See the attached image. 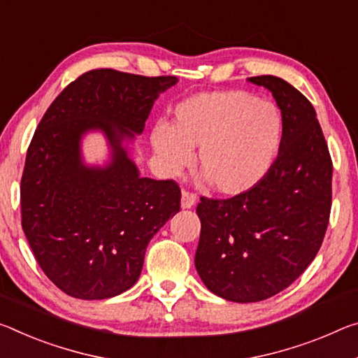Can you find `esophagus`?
<instances>
[{"label": "esophagus", "instance_id": "esophagus-1", "mask_svg": "<svg viewBox=\"0 0 358 358\" xmlns=\"http://www.w3.org/2000/svg\"><path fill=\"white\" fill-rule=\"evenodd\" d=\"M197 202V196L189 191H181V208H191Z\"/></svg>", "mask_w": 358, "mask_h": 358}]
</instances>
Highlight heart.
<instances>
[{
  "mask_svg": "<svg viewBox=\"0 0 358 358\" xmlns=\"http://www.w3.org/2000/svg\"><path fill=\"white\" fill-rule=\"evenodd\" d=\"M283 138L280 111L245 90H213L186 99L175 108L173 122H159L151 146L169 177L197 167L221 194L253 189L274 164Z\"/></svg>",
  "mask_w": 358,
  "mask_h": 358,
  "instance_id": "obj_1",
  "label": "heart"
}]
</instances>
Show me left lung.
I'll return each instance as SVG.
<instances>
[{"mask_svg":"<svg viewBox=\"0 0 358 358\" xmlns=\"http://www.w3.org/2000/svg\"><path fill=\"white\" fill-rule=\"evenodd\" d=\"M283 119L279 156L253 189L218 201L201 197L194 264L210 292L257 303L285 290L315 258L331 208L333 164L317 113L292 84L255 76Z\"/></svg>","mask_w":358,"mask_h":358,"instance_id":"obj_1","label":"left lung"}]
</instances>
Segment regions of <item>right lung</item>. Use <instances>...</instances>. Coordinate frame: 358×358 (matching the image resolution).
Masks as SVG:
<instances>
[{
  "instance_id": "right-lung-1",
  "label": "right lung",
  "mask_w": 358,
  "mask_h": 358,
  "mask_svg": "<svg viewBox=\"0 0 358 358\" xmlns=\"http://www.w3.org/2000/svg\"><path fill=\"white\" fill-rule=\"evenodd\" d=\"M177 83L87 71L62 90L33 135L20 183L22 228L44 274L73 298L105 299L134 287L150 241L180 212L178 185L140 177L130 156L155 101ZM94 131L110 151L103 166L82 156V138Z\"/></svg>"
}]
</instances>
